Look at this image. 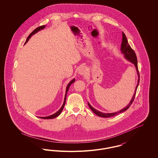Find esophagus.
<instances>
[{
    "mask_svg": "<svg viewBox=\"0 0 158 158\" xmlns=\"http://www.w3.org/2000/svg\"><path fill=\"white\" fill-rule=\"evenodd\" d=\"M86 73V69L85 67H81V68H79V71H78V73L80 75L83 76L85 75Z\"/></svg>",
    "mask_w": 158,
    "mask_h": 158,
    "instance_id": "1",
    "label": "esophagus"
}]
</instances>
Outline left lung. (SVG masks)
Wrapping results in <instances>:
<instances>
[{
	"label": "left lung",
	"instance_id": "obj_1",
	"mask_svg": "<svg viewBox=\"0 0 158 158\" xmlns=\"http://www.w3.org/2000/svg\"><path fill=\"white\" fill-rule=\"evenodd\" d=\"M122 35H123V41H122V43H121V52L122 54H123L124 58L126 59V60H128L129 61H130L131 63H132L133 64H134L135 66V69H136V71H137V75H138V81H137V86L135 87V93H134V95L133 96V97L131 98L130 102H129V104H128L127 106H126V107H124V108H123L122 110H121L120 111H118L117 112H115V113H104L101 112V111H99L95 109L94 107H92L91 105H90V104L88 102V106H89V108H90V110L95 113L96 115H97L99 117H104V118H110V117H114L118 114H120L121 113H123V112H124L126 111L127 110H128V108L130 107V106L132 104L133 101H134V99L135 97V93H136V90L137 89V87H138V85L139 84V81H140V75H139V70H138V66H137V57H136V55H135V53L134 50L131 48L130 45H129L128 43L127 40V38L126 35L124 34V32L122 33Z\"/></svg>",
	"mask_w": 158,
	"mask_h": 158
}]
</instances>
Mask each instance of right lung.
Returning a JSON list of instances; mask_svg holds the SVG:
<instances>
[{
  "mask_svg": "<svg viewBox=\"0 0 158 158\" xmlns=\"http://www.w3.org/2000/svg\"><path fill=\"white\" fill-rule=\"evenodd\" d=\"M45 27V25H43V26L39 27L37 28L36 29H35V30L33 31L29 35V36L27 37V40H26V41H25V43L24 44H25L28 41V40H30V38L31 37L32 35H33L34 34H35V33H37L38 31H40V30H42L44 29ZM75 79H72L70 82L68 83V85H67V87H66V94H65V96H64V102H63V105L61 106V107L59 109V110L58 111H57L56 113H54V114L51 115H49V116H47V117H40L39 118H43V119H53V118H54L58 117V116L60 115L61 113V111H63V108H64V105H65L66 100V97H67V93H68L69 89V88H70V86L72 85V83H73L75 82Z\"/></svg>",
  "mask_w": 158,
  "mask_h": 158,
  "instance_id": "add662e5",
  "label": "right lung"
}]
</instances>
